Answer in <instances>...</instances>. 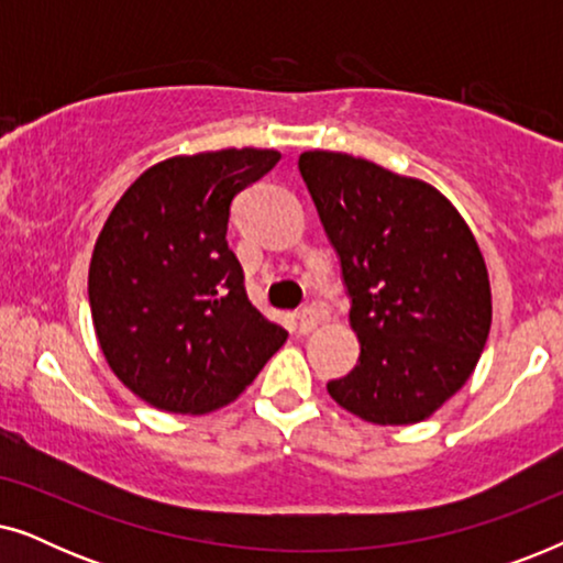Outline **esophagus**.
Returning a JSON list of instances; mask_svg holds the SVG:
<instances>
[{
	"mask_svg": "<svg viewBox=\"0 0 563 563\" xmlns=\"http://www.w3.org/2000/svg\"><path fill=\"white\" fill-rule=\"evenodd\" d=\"M320 320H322V314H320L318 310H314V307H305V310L299 312V322H297L299 335L312 333V330L320 325Z\"/></svg>",
	"mask_w": 563,
	"mask_h": 563,
	"instance_id": "34e87169",
	"label": "esophagus"
}]
</instances>
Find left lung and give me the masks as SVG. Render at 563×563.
Listing matches in <instances>:
<instances>
[{
  "label": "left lung",
  "mask_w": 563,
  "mask_h": 563,
  "mask_svg": "<svg viewBox=\"0 0 563 563\" xmlns=\"http://www.w3.org/2000/svg\"><path fill=\"white\" fill-rule=\"evenodd\" d=\"M299 174L341 256L361 356L328 395L374 426L441 410L479 364L489 274L461 212L428 181L338 151H305Z\"/></svg>",
  "instance_id": "8db88e82"
}]
</instances>
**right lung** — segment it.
<instances>
[{
  "label": "right lung",
  "instance_id": "1",
  "mask_svg": "<svg viewBox=\"0 0 563 563\" xmlns=\"http://www.w3.org/2000/svg\"><path fill=\"white\" fill-rule=\"evenodd\" d=\"M279 158L222 148L161 161L130 184L97 238L89 307L99 349L156 410H220L287 341L245 297L225 241L233 197Z\"/></svg>",
  "mask_w": 563,
  "mask_h": 563
}]
</instances>
